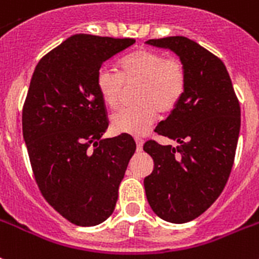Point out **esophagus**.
I'll return each mask as SVG.
<instances>
[{
  "mask_svg": "<svg viewBox=\"0 0 259 259\" xmlns=\"http://www.w3.org/2000/svg\"><path fill=\"white\" fill-rule=\"evenodd\" d=\"M136 145H137V151H142V148H144V141L140 140V138H137Z\"/></svg>",
  "mask_w": 259,
  "mask_h": 259,
  "instance_id": "obj_1",
  "label": "esophagus"
}]
</instances>
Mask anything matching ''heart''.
Instances as JSON below:
<instances>
[{
  "instance_id": "b5f03b06",
  "label": "heart",
  "mask_w": 259,
  "mask_h": 259,
  "mask_svg": "<svg viewBox=\"0 0 259 259\" xmlns=\"http://www.w3.org/2000/svg\"><path fill=\"white\" fill-rule=\"evenodd\" d=\"M134 106L119 109L111 115L115 133L142 136L157 118V111L167 113L178 104L186 85L184 64L178 58H165L150 49L138 50L121 62V73L104 65L97 73V88L101 98L115 108L122 98L125 83H137Z\"/></svg>"
}]
</instances>
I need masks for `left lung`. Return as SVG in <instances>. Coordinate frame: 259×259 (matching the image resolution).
Returning <instances> with one entry per match:
<instances>
[{"mask_svg": "<svg viewBox=\"0 0 259 259\" xmlns=\"http://www.w3.org/2000/svg\"><path fill=\"white\" fill-rule=\"evenodd\" d=\"M146 44L174 52L186 73L181 100L155 127L178 146L154 141L144 145L154 161L153 173L144 180L149 205L163 221L185 224L209 209L228 182L241 109L226 66L209 50L181 35Z\"/></svg>", "mask_w": 259, "mask_h": 259, "instance_id": "8db88e82", "label": "left lung"}]
</instances>
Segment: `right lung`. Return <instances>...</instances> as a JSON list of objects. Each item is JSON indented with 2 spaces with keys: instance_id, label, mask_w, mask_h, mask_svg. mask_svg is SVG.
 <instances>
[{
  "instance_id": "right-lung-1",
  "label": "right lung",
  "mask_w": 259,
  "mask_h": 259,
  "mask_svg": "<svg viewBox=\"0 0 259 259\" xmlns=\"http://www.w3.org/2000/svg\"><path fill=\"white\" fill-rule=\"evenodd\" d=\"M132 38L75 34L39 61L22 110V134L44 198L71 224L96 226L114 211L136 142L108 129L97 73Z\"/></svg>"
}]
</instances>
